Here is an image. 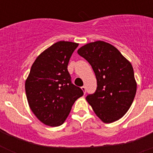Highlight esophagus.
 I'll return each mask as SVG.
<instances>
[{
    "label": "esophagus",
    "instance_id": "esophagus-1",
    "mask_svg": "<svg viewBox=\"0 0 153 153\" xmlns=\"http://www.w3.org/2000/svg\"><path fill=\"white\" fill-rule=\"evenodd\" d=\"M81 89H82V90H83V93H84V94H85V93H86V87H85V86H82V87H81Z\"/></svg>",
    "mask_w": 153,
    "mask_h": 153
}]
</instances>
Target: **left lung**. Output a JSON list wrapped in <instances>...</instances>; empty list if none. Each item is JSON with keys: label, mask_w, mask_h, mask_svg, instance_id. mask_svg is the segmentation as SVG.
<instances>
[{"label": "left lung", "mask_w": 153, "mask_h": 153, "mask_svg": "<svg viewBox=\"0 0 153 153\" xmlns=\"http://www.w3.org/2000/svg\"><path fill=\"white\" fill-rule=\"evenodd\" d=\"M77 53L95 73L97 90L86 97L94 113L105 123L122 118L133 102L137 87L130 62L114 46L101 40L86 44Z\"/></svg>", "instance_id": "8db88e82"}]
</instances>
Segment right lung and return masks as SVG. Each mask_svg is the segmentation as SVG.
I'll return each instance as SVG.
<instances>
[{
	"instance_id": "right-lung-1",
	"label": "right lung",
	"mask_w": 153,
	"mask_h": 153,
	"mask_svg": "<svg viewBox=\"0 0 153 153\" xmlns=\"http://www.w3.org/2000/svg\"><path fill=\"white\" fill-rule=\"evenodd\" d=\"M79 44L59 41L39 55L25 81L31 111L40 122L59 126L65 122L83 90L71 83L67 70L70 58Z\"/></svg>"
}]
</instances>
